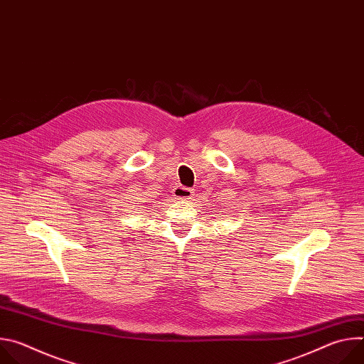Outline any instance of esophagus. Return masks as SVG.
Returning a JSON list of instances; mask_svg holds the SVG:
<instances>
[{"mask_svg": "<svg viewBox=\"0 0 364 364\" xmlns=\"http://www.w3.org/2000/svg\"><path fill=\"white\" fill-rule=\"evenodd\" d=\"M193 194H194V188H188L183 186H176L173 188V196L178 200H188L193 197Z\"/></svg>", "mask_w": 364, "mask_h": 364, "instance_id": "34e87169", "label": "esophagus"}]
</instances>
